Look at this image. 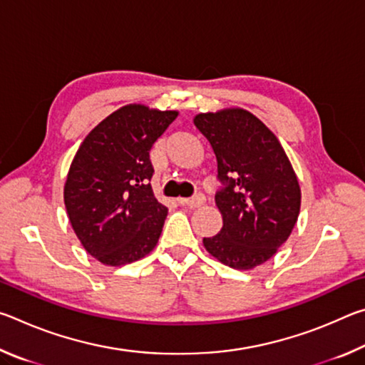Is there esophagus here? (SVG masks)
<instances>
[{
    "label": "esophagus",
    "instance_id": "34e87169",
    "mask_svg": "<svg viewBox=\"0 0 365 365\" xmlns=\"http://www.w3.org/2000/svg\"><path fill=\"white\" fill-rule=\"evenodd\" d=\"M205 201H206V197L202 196V195H196V196H193V197H180V200H178V202H180L182 206H188L190 209H196V207H201L202 205H205Z\"/></svg>",
    "mask_w": 365,
    "mask_h": 365
}]
</instances>
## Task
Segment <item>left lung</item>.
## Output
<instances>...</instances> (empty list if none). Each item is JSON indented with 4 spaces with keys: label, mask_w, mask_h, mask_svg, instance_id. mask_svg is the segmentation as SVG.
Wrapping results in <instances>:
<instances>
[{
    "label": "left lung",
    "mask_w": 365,
    "mask_h": 365,
    "mask_svg": "<svg viewBox=\"0 0 365 365\" xmlns=\"http://www.w3.org/2000/svg\"><path fill=\"white\" fill-rule=\"evenodd\" d=\"M193 123L211 145L224 183L215 195L224 225L202 245L228 267L255 269L293 232L301 207L298 177L279 138L250 110L201 113Z\"/></svg>",
    "instance_id": "1"
}]
</instances>
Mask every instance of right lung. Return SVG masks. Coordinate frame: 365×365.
<instances>
[{"instance_id": "add662e5", "label": "right lung", "mask_w": 365, "mask_h": 365, "mask_svg": "<svg viewBox=\"0 0 365 365\" xmlns=\"http://www.w3.org/2000/svg\"><path fill=\"white\" fill-rule=\"evenodd\" d=\"M177 115L127 104L98 123L72 159L66 211L85 251L104 265L135 262L158 245L168 207L150 185V150Z\"/></svg>"}]
</instances>
